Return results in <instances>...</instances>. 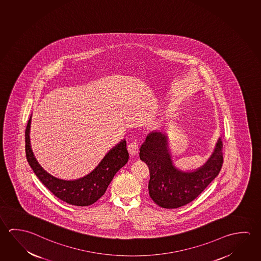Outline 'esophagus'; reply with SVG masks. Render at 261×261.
<instances>
[{"instance_id":"obj_1","label":"esophagus","mask_w":261,"mask_h":261,"mask_svg":"<svg viewBox=\"0 0 261 261\" xmlns=\"http://www.w3.org/2000/svg\"><path fill=\"white\" fill-rule=\"evenodd\" d=\"M128 152L131 155H137L138 154V145L137 143H131L128 145Z\"/></svg>"}]
</instances>
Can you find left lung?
<instances>
[{
  "label": "left lung",
  "mask_w": 261,
  "mask_h": 261,
  "mask_svg": "<svg viewBox=\"0 0 261 261\" xmlns=\"http://www.w3.org/2000/svg\"><path fill=\"white\" fill-rule=\"evenodd\" d=\"M167 133H149L140 147V158L150 171L149 196L164 208H177L198 197L213 181L222 167V140L218 137L213 152L204 165L192 170L175 167L168 146Z\"/></svg>",
  "instance_id": "1"
}]
</instances>
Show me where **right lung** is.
I'll return each instance as SVG.
<instances>
[{"instance_id": "add662e5", "label": "right lung", "mask_w": 261, "mask_h": 261, "mask_svg": "<svg viewBox=\"0 0 261 261\" xmlns=\"http://www.w3.org/2000/svg\"><path fill=\"white\" fill-rule=\"evenodd\" d=\"M31 121L25 130V152L27 161L39 179L55 196L71 205L86 206L98 200L117 172L128 162L126 141L123 139L107 152L98 165L87 175L76 179H63L51 175L43 168L35 158L30 139Z\"/></svg>"}]
</instances>
